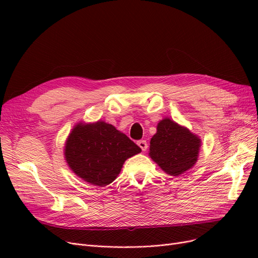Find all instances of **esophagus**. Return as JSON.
I'll list each match as a JSON object with an SVG mask.
<instances>
[{
  "instance_id": "34e87169",
  "label": "esophagus",
  "mask_w": 258,
  "mask_h": 258,
  "mask_svg": "<svg viewBox=\"0 0 258 258\" xmlns=\"http://www.w3.org/2000/svg\"><path fill=\"white\" fill-rule=\"evenodd\" d=\"M138 145L140 146V148H141L143 152H145L147 150V143H146V141H144V140H141V141H138Z\"/></svg>"
}]
</instances>
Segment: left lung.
I'll return each instance as SVG.
<instances>
[{"label":"left lung","mask_w":258,"mask_h":258,"mask_svg":"<svg viewBox=\"0 0 258 258\" xmlns=\"http://www.w3.org/2000/svg\"><path fill=\"white\" fill-rule=\"evenodd\" d=\"M200 146L201 139L188 128L163 118L151 139L148 155L167 174L178 176L196 165Z\"/></svg>","instance_id":"obj_1"}]
</instances>
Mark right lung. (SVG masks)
<instances>
[{"instance_id": "obj_1", "label": "right lung", "mask_w": 258, "mask_h": 258, "mask_svg": "<svg viewBox=\"0 0 258 258\" xmlns=\"http://www.w3.org/2000/svg\"><path fill=\"white\" fill-rule=\"evenodd\" d=\"M141 153L134 141L103 120L77 122L64 144L69 168L83 181L103 187L120 173L123 162Z\"/></svg>"}]
</instances>
